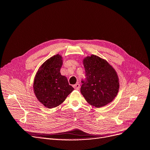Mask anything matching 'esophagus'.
Returning <instances> with one entry per match:
<instances>
[{
  "mask_svg": "<svg viewBox=\"0 0 150 150\" xmlns=\"http://www.w3.org/2000/svg\"><path fill=\"white\" fill-rule=\"evenodd\" d=\"M73 86H74V89H76V90H79V89H80V84H79V83H76V84H74V85Z\"/></svg>",
  "mask_w": 150,
  "mask_h": 150,
  "instance_id": "obj_1",
  "label": "esophagus"
}]
</instances>
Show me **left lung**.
Masks as SVG:
<instances>
[{
  "label": "left lung",
  "mask_w": 150,
  "mask_h": 150,
  "mask_svg": "<svg viewBox=\"0 0 150 150\" xmlns=\"http://www.w3.org/2000/svg\"><path fill=\"white\" fill-rule=\"evenodd\" d=\"M86 81H83L81 93L91 105L100 108L112 102L118 94L119 77L107 61L94 54L83 59Z\"/></svg>",
  "instance_id": "obj_1"
}]
</instances>
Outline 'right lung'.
Here are the masks:
<instances>
[{
  "instance_id": "right-lung-1",
  "label": "right lung",
  "mask_w": 150,
  "mask_h": 150,
  "mask_svg": "<svg viewBox=\"0 0 150 150\" xmlns=\"http://www.w3.org/2000/svg\"><path fill=\"white\" fill-rule=\"evenodd\" d=\"M63 57L57 54L44 62L38 69L33 83L37 100L47 108L60 105L74 90L66 76L61 74Z\"/></svg>"
}]
</instances>
